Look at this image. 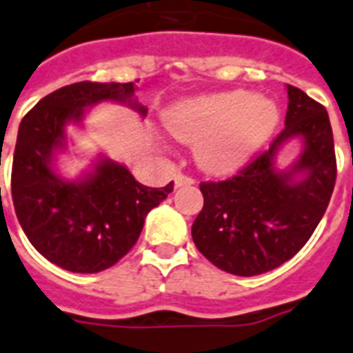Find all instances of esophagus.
I'll return each instance as SVG.
<instances>
[{
    "instance_id": "1",
    "label": "esophagus",
    "mask_w": 353,
    "mask_h": 353,
    "mask_svg": "<svg viewBox=\"0 0 353 353\" xmlns=\"http://www.w3.org/2000/svg\"><path fill=\"white\" fill-rule=\"evenodd\" d=\"M174 185H176V188H181V186H190V185H194V179L188 176H185V174H177V176L174 177Z\"/></svg>"
}]
</instances>
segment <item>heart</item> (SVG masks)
I'll use <instances>...</instances> for the list:
<instances>
[{
  "instance_id": "heart-1",
  "label": "heart",
  "mask_w": 353,
  "mask_h": 353,
  "mask_svg": "<svg viewBox=\"0 0 353 353\" xmlns=\"http://www.w3.org/2000/svg\"><path fill=\"white\" fill-rule=\"evenodd\" d=\"M279 119L276 105L246 90L206 94L177 103L165 116L172 136L194 143L199 168L228 176L270 137Z\"/></svg>"
}]
</instances>
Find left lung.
I'll return each instance as SVG.
<instances>
[{"label":"left lung","mask_w":353,"mask_h":353,"mask_svg":"<svg viewBox=\"0 0 353 353\" xmlns=\"http://www.w3.org/2000/svg\"><path fill=\"white\" fill-rule=\"evenodd\" d=\"M285 128L270 148L226 181L201 183L203 210L192 225L197 250L234 276H259L296 256L325 216L337 177L328 112L286 85ZM303 139L300 159L275 168L279 148Z\"/></svg>","instance_id":"8db88e82"}]
</instances>
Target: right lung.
I'll list each match as a JSON object with an SVG mask.
<instances>
[{
    "instance_id": "obj_1",
    "label": "right lung",
    "mask_w": 353,
    "mask_h": 353,
    "mask_svg": "<svg viewBox=\"0 0 353 353\" xmlns=\"http://www.w3.org/2000/svg\"><path fill=\"white\" fill-rule=\"evenodd\" d=\"M134 92V83H74L43 97L19 123L14 210L34 248L68 272L96 274L116 265L136 245L148 212L174 190V183L141 185L125 165L105 156L76 181L54 170L56 154L67 145L65 128L81 123L85 108L116 101L147 116Z\"/></svg>"
}]
</instances>
